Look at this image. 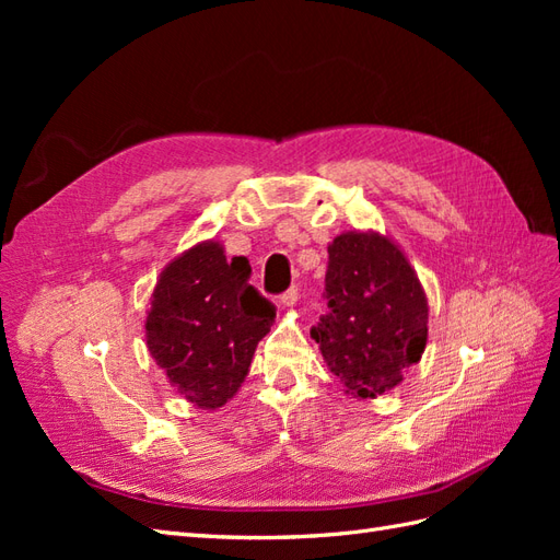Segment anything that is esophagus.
Returning a JSON list of instances; mask_svg holds the SVG:
<instances>
[{
	"label": "esophagus",
	"mask_w": 560,
	"mask_h": 560,
	"mask_svg": "<svg viewBox=\"0 0 560 560\" xmlns=\"http://www.w3.org/2000/svg\"><path fill=\"white\" fill-rule=\"evenodd\" d=\"M296 301H299V290H296V287H292V290H287V292L280 296V303H282L284 308L296 306Z\"/></svg>",
	"instance_id": "obj_1"
}]
</instances>
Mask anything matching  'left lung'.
I'll return each instance as SVG.
<instances>
[{"instance_id":"left-lung-1","label":"left lung","mask_w":560,"mask_h":560,"mask_svg":"<svg viewBox=\"0 0 560 560\" xmlns=\"http://www.w3.org/2000/svg\"><path fill=\"white\" fill-rule=\"evenodd\" d=\"M329 249L327 299L311 336L352 399L404 381L428 346V296L401 247L376 231H346Z\"/></svg>"}]
</instances>
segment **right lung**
<instances>
[{"label":"right lung","instance_id":"right-lung-1","mask_svg":"<svg viewBox=\"0 0 560 560\" xmlns=\"http://www.w3.org/2000/svg\"><path fill=\"white\" fill-rule=\"evenodd\" d=\"M247 259L202 241L165 264L149 299L147 348L196 409L214 411L238 393L276 308L249 284Z\"/></svg>","mask_w":560,"mask_h":560}]
</instances>
